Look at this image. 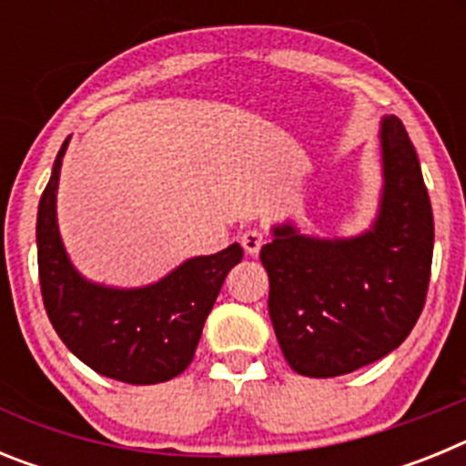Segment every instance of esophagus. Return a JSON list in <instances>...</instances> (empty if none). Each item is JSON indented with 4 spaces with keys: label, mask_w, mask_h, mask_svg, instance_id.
Returning a JSON list of instances; mask_svg holds the SVG:
<instances>
[{
    "label": "esophagus",
    "mask_w": 466,
    "mask_h": 466,
    "mask_svg": "<svg viewBox=\"0 0 466 466\" xmlns=\"http://www.w3.org/2000/svg\"><path fill=\"white\" fill-rule=\"evenodd\" d=\"M240 242H242V247H245V252L249 254V257H257L258 249H261L263 242H266V233H263L261 228H249V230H245V233H242Z\"/></svg>",
    "instance_id": "1"
}]
</instances>
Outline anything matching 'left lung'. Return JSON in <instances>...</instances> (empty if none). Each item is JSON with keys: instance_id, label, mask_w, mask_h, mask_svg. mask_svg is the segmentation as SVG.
Listing matches in <instances>:
<instances>
[{"instance_id": "left-lung-1", "label": "left lung", "mask_w": 466, "mask_h": 466, "mask_svg": "<svg viewBox=\"0 0 466 466\" xmlns=\"http://www.w3.org/2000/svg\"><path fill=\"white\" fill-rule=\"evenodd\" d=\"M380 154L385 184L371 230L324 240L284 224L261 247L270 322L300 376H345L382 360L425 308L434 217L418 154L397 116L382 118Z\"/></svg>"}]
</instances>
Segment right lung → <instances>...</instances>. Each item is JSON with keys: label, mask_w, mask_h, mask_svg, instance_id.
Returning <instances> with one entry per match:
<instances>
[{"label": "right lung", "mask_w": 466, "mask_h": 466, "mask_svg": "<svg viewBox=\"0 0 466 466\" xmlns=\"http://www.w3.org/2000/svg\"><path fill=\"white\" fill-rule=\"evenodd\" d=\"M57 151L36 212V261L44 308L69 352L100 376L127 385H156L193 361L205 319L242 247L184 261L163 279L139 289L88 282L65 252L56 219V191L67 149Z\"/></svg>", "instance_id": "1"}]
</instances>
